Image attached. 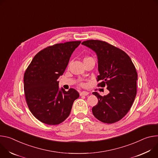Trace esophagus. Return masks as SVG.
I'll return each instance as SVG.
<instances>
[{
  "label": "esophagus",
  "mask_w": 158,
  "mask_h": 158,
  "mask_svg": "<svg viewBox=\"0 0 158 158\" xmlns=\"http://www.w3.org/2000/svg\"><path fill=\"white\" fill-rule=\"evenodd\" d=\"M89 94V92H85V91H83V92H80V96H86V95H88Z\"/></svg>",
  "instance_id": "esophagus-1"
}]
</instances>
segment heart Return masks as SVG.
Here are the masks:
<instances>
[{
	"label": "heart",
	"mask_w": 158,
	"mask_h": 158,
	"mask_svg": "<svg viewBox=\"0 0 158 158\" xmlns=\"http://www.w3.org/2000/svg\"><path fill=\"white\" fill-rule=\"evenodd\" d=\"M92 59H93L92 58H91V57H89V56H86V57H85L84 58V59H83V61H86V60H92ZM81 85H83V84H81Z\"/></svg>",
	"instance_id": "obj_1"
}]
</instances>
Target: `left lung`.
I'll use <instances>...</instances> for the list:
<instances>
[{
  "instance_id": "left-lung-1",
  "label": "left lung",
  "mask_w": 158,
  "mask_h": 158,
  "mask_svg": "<svg viewBox=\"0 0 158 158\" xmlns=\"http://www.w3.org/2000/svg\"><path fill=\"white\" fill-rule=\"evenodd\" d=\"M92 49L98 59V86H107L109 91L103 97L93 92L98 104L92 108L94 115L100 121L112 124L123 118L130 110L137 93V73L130 57L122 50L99 40L83 41Z\"/></svg>"
}]
</instances>
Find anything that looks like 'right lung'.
Segmentation results:
<instances>
[{"instance_id":"add662e5","label":"right lung","mask_w":158,"mask_h":158,"mask_svg":"<svg viewBox=\"0 0 158 158\" xmlns=\"http://www.w3.org/2000/svg\"><path fill=\"white\" fill-rule=\"evenodd\" d=\"M81 41L56 44L40 51L31 61L24 76V90L28 107L43 123L58 125L69 115L80 96L70 89H60L61 76L75 49Z\"/></svg>"}]
</instances>
